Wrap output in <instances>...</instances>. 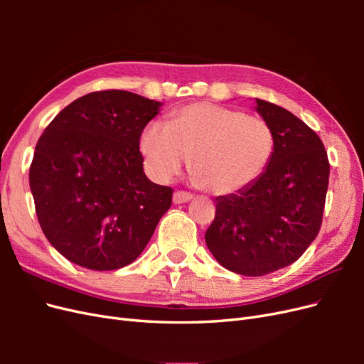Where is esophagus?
I'll use <instances>...</instances> for the list:
<instances>
[{"instance_id": "esophagus-1", "label": "esophagus", "mask_w": 364, "mask_h": 364, "mask_svg": "<svg viewBox=\"0 0 364 364\" xmlns=\"http://www.w3.org/2000/svg\"><path fill=\"white\" fill-rule=\"evenodd\" d=\"M191 199H193V194L186 193V191H176V193L173 194V202H174L176 205L186 203V202H190Z\"/></svg>"}]
</instances>
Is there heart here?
<instances>
[{
  "instance_id": "heart-1",
  "label": "heart",
  "mask_w": 364,
  "mask_h": 364,
  "mask_svg": "<svg viewBox=\"0 0 364 364\" xmlns=\"http://www.w3.org/2000/svg\"><path fill=\"white\" fill-rule=\"evenodd\" d=\"M151 174L170 181L190 164L193 179L211 194L247 188L267 168L274 149L270 126L234 107L197 102L176 109L168 126L151 121L139 138Z\"/></svg>"
}]
</instances>
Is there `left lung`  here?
Listing matches in <instances>:
<instances>
[{
    "label": "left lung",
    "instance_id": "8db88e82",
    "mask_svg": "<svg viewBox=\"0 0 364 364\" xmlns=\"http://www.w3.org/2000/svg\"><path fill=\"white\" fill-rule=\"evenodd\" d=\"M274 149L267 168L247 188L218 196L205 241L230 272L262 277L287 267L321 230L329 181L323 142L287 109L257 98Z\"/></svg>",
    "mask_w": 364,
    "mask_h": 364
}]
</instances>
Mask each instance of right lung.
Segmentation results:
<instances>
[{
    "label": "right lung",
    "instance_id": "1",
    "mask_svg": "<svg viewBox=\"0 0 364 364\" xmlns=\"http://www.w3.org/2000/svg\"><path fill=\"white\" fill-rule=\"evenodd\" d=\"M161 102L109 90L86 94L54 117L30 165L42 232L71 262L117 270L144 250L173 190L149 181L139 138Z\"/></svg>",
    "mask_w": 364,
    "mask_h": 364
}]
</instances>
